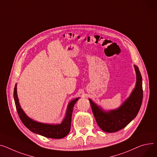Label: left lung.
Segmentation results:
<instances>
[{
	"instance_id": "obj_1",
	"label": "left lung",
	"mask_w": 157,
	"mask_h": 157,
	"mask_svg": "<svg viewBox=\"0 0 157 157\" xmlns=\"http://www.w3.org/2000/svg\"><path fill=\"white\" fill-rule=\"evenodd\" d=\"M134 67L136 75L135 87L119 108L106 111L89 98L94 117L103 131L114 132L124 128L139 112L143 101L142 77L138 67L136 65Z\"/></svg>"
}]
</instances>
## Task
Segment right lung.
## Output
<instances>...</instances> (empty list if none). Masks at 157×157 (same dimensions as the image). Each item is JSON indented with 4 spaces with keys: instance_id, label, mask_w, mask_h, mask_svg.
Wrapping results in <instances>:
<instances>
[{
    "instance_id": "add662e5",
    "label": "right lung",
    "mask_w": 157,
    "mask_h": 157,
    "mask_svg": "<svg viewBox=\"0 0 157 157\" xmlns=\"http://www.w3.org/2000/svg\"><path fill=\"white\" fill-rule=\"evenodd\" d=\"M79 97L72 100L68 104L66 116L60 124H45L35 121L29 118L21 107L17 94V84L14 90V99L16 107L21 121L31 132L43 136L48 138L61 139L66 137L71 130L72 113L75 104Z\"/></svg>"
}]
</instances>
